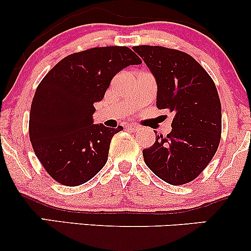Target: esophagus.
<instances>
[{
    "label": "esophagus",
    "mask_w": 251,
    "mask_h": 251,
    "mask_svg": "<svg viewBox=\"0 0 251 251\" xmlns=\"http://www.w3.org/2000/svg\"><path fill=\"white\" fill-rule=\"evenodd\" d=\"M127 129L132 132H138L140 129V127L138 125H135V124H131V125H127Z\"/></svg>",
    "instance_id": "obj_1"
}]
</instances>
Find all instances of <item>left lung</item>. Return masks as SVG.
Masks as SVG:
<instances>
[{
	"label": "left lung",
	"mask_w": 251,
	"mask_h": 251,
	"mask_svg": "<svg viewBox=\"0 0 251 251\" xmlns=\"http://www.w3.org/2000/svg\"><path fill=\"white\" fill-rule=\"evenodd\" d=\"M155 77L157 107L174 114L172 131L155 135L143 150L145 164L171 185H183L200 176L221 142L222 107L208 72L189 54L162 46H134Z\"/></svg>",
	"instance_id": "1"
}]
</instances>
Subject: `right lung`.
<instances>
[{"label": "right lung", "mask_w": 251, "mask_h": 251, "mask_svg": "<svg viewBox=\"0 0 251 251\" xmlns=\"http://www.w3.org/2000/svg\"><path fill=\"white\" fill-rule=\"evenodd\" d=\"M140 57L122 46L96 47L63 57L37 86L29 114V138L37 159L57 183L77 186L107 162L113 135L123 131L93 124L94 102L111 80Z\"/></svg>", "instance_id": "right-lung-1"}]
</instances>
